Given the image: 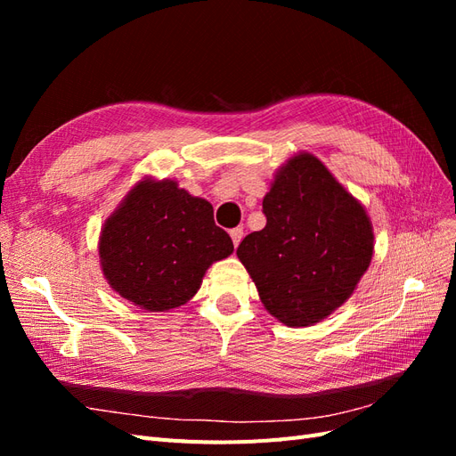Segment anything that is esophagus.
<instances>
[{"mask_svg": "<svg viewBox=\"0 0 456 456\" xmlns=\"http://www.w3.org/2000/svg\"><path fill=\"white\" fill-rule=\"evenodd\" d=\"M230 238H232V241H233V245H240L241 243V240H243V228H233V230H230Z\"/></svg>", "mask_w": 456, "mask_h": 456, "instance_id": "esophagus-1", "label": "esophagus"}]
</instances>
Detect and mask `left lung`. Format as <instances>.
<instances>
[{
	"mask_svg": "<svg viewBox=\"0 0 456 456\" xmlns=\"http://www.w3.org/2000/svg\"><path fill=\"white\" fill-rule=\"evenodd\" d=\"M262 211L266 226L236 253L260 302L283 325L320 323L370 265L375 233L365 207L314 154L298 151L275 171Z\"/></svg>",
	"mask_w": 456,
	"mask_h": 456,
	"instance_id": "left-lung-1",
	"label": "left lung"
}]
</instances>
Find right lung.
<instances>
[{
	"mask_svg": "<svg viewBox=\"0 0 456 456\" xmlns=\"http://www.w3.org/2000/svg\"><path fill=\"white\" fill-rule=\"evenodd\" d=\"M233 253L213 220V205L173 178L144 176L106 218L99 238L108 285L146 312L186 305L216 260Z\"/></svg>",
	"mask_w": 456,
	"mask_h": 456,
	"instance_id": "1",
	"label": "right lung"
}]
</instances>
